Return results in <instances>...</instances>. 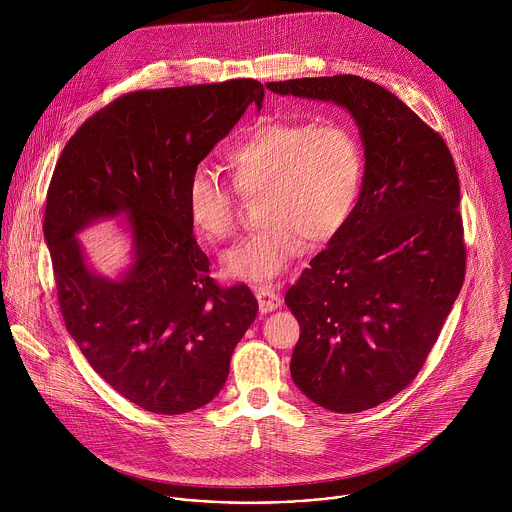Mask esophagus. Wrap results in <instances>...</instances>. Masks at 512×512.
Here are the masks:
<instances>
[{
	"label": "esophagus",
	"mask_w": 512,
	"mask_h": 512,
	"mask_svg": "<svg viewBox=\"0 0 512 512\" xmlns=\"http://www.w3.org/2000/svg\"><path fill=\"white\" fill-rule=\"evenodd\" d=\"M255 296H257L261 314H269V312H273L281 306V298L275 294V289H271L269 285L255 287Z\"/></svg>",
	"instance_id": "1"
}]
</instances>
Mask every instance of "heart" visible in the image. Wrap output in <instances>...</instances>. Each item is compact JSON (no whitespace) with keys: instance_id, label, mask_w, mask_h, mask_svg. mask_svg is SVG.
<instances>
[{"instance_id":"1","label":"heart","mask_w":512,"mask_h":512,"mask_svg":"<svg viewBox=\"0 0 512 512\" xmlns=\"http://www.w3.org/2000/svg\"><path fill=\"white\" fill-rule=\"evenodd\" d=\"M235 188L261 192L265 223L225 251V273L241 281L281 275L308 245L334 239L348 223L367 178V152L344 121L277 119L251 127L227 152ZM186 214L206 243L235 229V190L210 166H198L186 184Z\"/></svg>"}]
</instances>
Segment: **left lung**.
I'll list each match as a JSON object with an SVG mask.
<instances>
[{
    "instance_id": "obj_1",
    "label": "left lung",
    "mask_w": 512,
    "mask_h": 512,
    "mask_svg": "<svg viewBox=\"0 0 512 512\" xmlns=\"http://www.w3.org/2000/svg\"><path fill=\"white\" fill-rule=\"evenodd\" d=\"M267 89L346 109L367 152L350 223L285 294L302 328L291 379L316 405L358 413L417 377L460 294L458 172L442 135L377 83L336 75Z\"/></svg>"
}]
</instances>
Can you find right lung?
<instances>
[{
  "label": "right lung",
  "mask_w": 512,
  "mask_h": 512,
  "mask_svg": "<svg viewBox=\"0 0 512 512\" xmlns=\"http://www.w3.org/2000/svg\"><path fill=\"white\" fill-rule=\"evenodd\" d=\"M263 85L135 91L68 139L44 212L58 304L95 373L137 407L180 415L227 383L235 346L257 318L245 283L218 287L186 214L194 168L225 139ZM125 217L132 263L117 278L93 270L76 235Z\"/></svg>",
  "instance_id": "obj_1"
}]
</instances>
